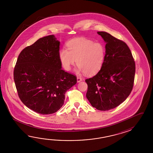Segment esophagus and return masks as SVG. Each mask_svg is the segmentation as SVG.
Here are the masks:
<instances>
[{"mask_svg": "<svg viewBox=\"0 0 153 153\" xmlns=\"http://www.w3.org/2000/svg\"><path fill=\"white\" fill-rule=\"evenodd\" d=\"M81 81H82V78H80V77L78 76V77H77V82H80Z\"/></svg>", "mask_w": 153, "mask_h": 153, "instance_id": "esophagus-1", "label": "esophagus"}]
</instances>
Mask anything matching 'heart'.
I'll return each mask as SVG.
<instances>
[{
    "label": "heart",
    "mask_w": 153,
    "mask_h": 153,
    "mask_svg": "<svg viewBox=\"0 0 153 153\" xmlns=\"http://www.w3.org/2000/svg\"><path fill=\"white\" fill-rule=\"evenodd\" d=\"M66 45L67 49L59 52L60 62L66 71H70L76 61L79 71L86 75H94L100 71L105 57V49L102 43L78 38L69 40Z\"/></svg>",
    "instance_id": "1"
}]
</instances>
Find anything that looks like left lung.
I'll return each instance as SVG.
<instances>
[{
  "label": "left lung",
  "mask_w": 153,
  "mask_h": 153,
  "mask_svg": "<svg viewBox=\"0 0 153 153\" xmlns=\"http://www.w3.org/2000/svg\"><path fill=\"white\" fill-rule=\"evenodd\" d=\"M106 42L105 57L100 71L85 80L86 97L93 107L105 111L126 100L133 88L135 62L125 42L105 32H98Z\"/></svg>",
  "instance_id": "1"
}]
</instances>
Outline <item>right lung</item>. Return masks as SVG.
Listing matches in <instances>:
<instances>
[{"instance_id": "right-lung-1", "label": "right lung", "mask_w": 153, "mask_h": 153, "mask_svg": "<svg viewBox=\"0 0 153 153\" xmlns=\"http://www.w3.org/2000/svg\"><path fill=\"white\" fill-rule=\"evenodd\" d=\"M59 42L53 35L38 39L20 52L13 71L17 94L26 107L51 114L62 107L76 76L61 69Z\"/></svg>"}]
</instances>
